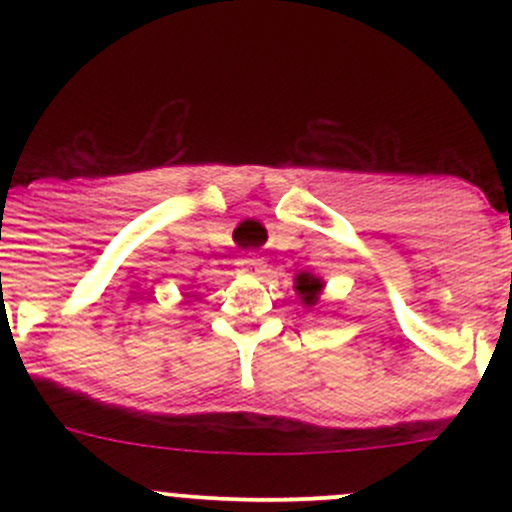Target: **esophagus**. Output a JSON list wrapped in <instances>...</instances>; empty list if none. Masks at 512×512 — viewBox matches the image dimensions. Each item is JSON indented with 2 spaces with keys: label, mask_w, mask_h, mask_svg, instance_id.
<instances>
[{
  "label": "esophagus",
  "mask_w": 512,
  "mask_h": 512,
  "mask_svg": "<svg viewBox=\"0 0 512 512\" xmlns=\"http://www.w3.org/2000/svg\"><path fill=\"white\" fill-rule=\"evenodd\" d=\"M265 260L257 255H245L237 260V270L245 272V275H252V277H262L265 275Z\"/></svg>",
  "instance_id": "obj_1"
}]
</instances>
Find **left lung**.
Returning <instances> with one entry per match:
<instances>
[{"label":"left lung","mask_w":512,"mask_h":512,"mask_svg":"<svg viewBox=\"0 0 512 512\" xmlns=\"http://www.w3.org/2000/svg\"><path fill=\"white\" fill-rule=\"evenodd\" d=\"M322 289H324V280L322 277L312 275V272H297V277H294V292H297V297L302 299L304 307H314V304L319 302Z\"/></svg>","instance_id":"obj_1"}]
</instances>
